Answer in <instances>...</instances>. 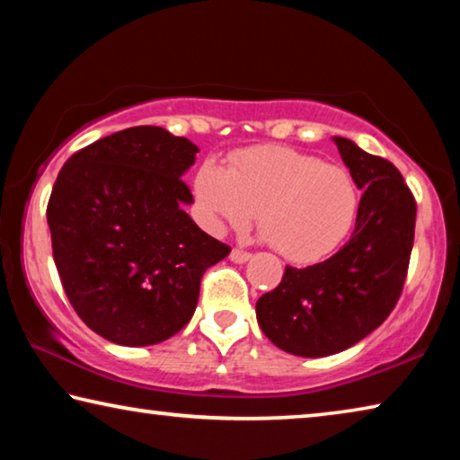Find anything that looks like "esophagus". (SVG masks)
I'll list each match as a JSON object with an SVG mask.
<instances>
[{
	"instance_id": "esophagus-1",
	"label": "esophagus",
	"mask_w": 460,
	"mask_h": 460,
	"mask_svg": "<svg viewBox=\"0 0 460 460\" xmlns=\"http://www.w3.org/2000/svg\"><path fill=\"white\" fill-rule=\"evenodd\" d=\"M229 258L235 263H245L249 258H252V253L245 252V249H241V247H233Z\"/></svg>"
}]
</instances>
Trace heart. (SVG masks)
Listing matches in <instances>:
<instances>
[{"instance_id":"b5f03b06","label":"heart","mask_w":460,"mask_h":460,"mask_svg":"<svg viewBox=\"0 0 460 460\" xmlns=\"http://www.w3.org/2000/svg\"><path fill=\"white\" fill-rule=\"evenodd\" d=\"M194 202L215 233L243 229L258 210L271 247L294 263H316L345 243L359 213V186L347 168L292 147L261 146L231 155L229 168L202 162Z\"/></svg>"}]
</instances>
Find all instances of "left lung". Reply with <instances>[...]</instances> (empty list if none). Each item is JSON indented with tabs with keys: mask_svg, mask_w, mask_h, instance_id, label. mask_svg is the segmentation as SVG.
<instances>
[{
	"mask_svg": "<svg viewBox=\"0 0 460 460\" xmlns=\"http://www.w3.org/2000/svg\"><path fill=\"white\" fill-rule=\"evenodd\" d=\"M363 190L351 239L332 258L286 266L255 305L266 337L286 353L326 357L353 347L398 305L414 245L416 199L392 162L334 137Z\"/></svg>",
	"mask_w": 460,
	"mask_h": 460,
	"instance_id": "left-lung-1",
	"label": "left lung"
}]
</instances>
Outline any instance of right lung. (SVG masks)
<instances>
[{
  "instance_id": "obj_1",
  "label": "right lung",
  "mask_w": 460,
  "mask_h": 460,
  "mask_svg": "<svg viewBox=\"0 0 460 460\" xmlns=\"http://www.w3.org/2000/svg\"><path fill=\"white\" fill-rule=\"evenodd\" d=\"M199 147L137 126L75 152L46 217L68 302L101 337L126 347L166 341L190 321L207 268L231 247L182 211V174Z\"/></svg>"
}]
</instances>
